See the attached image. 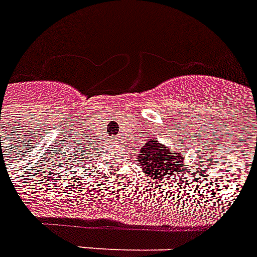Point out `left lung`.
<instances>
[{"instance_id": "left-lung-1", "label": "left lung", "mask_w": 257, "mask_h": 257, "mask_svg": "<svg viewBox=\"0 0 257 257\" xmlns=\"http://www.w3.org/2000/svg\"><path fill=\"white\" fill-rule=\"evenodd\" d=\"M184 156L180 151H171L167 146L150 139L140 149L136 162L143 169L146 176L154 183L156 180L176 176L183 169Z\"/></svg>"}]
</instances>
